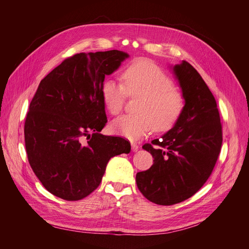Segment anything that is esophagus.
Listing matches in <instances>:
<instances>
[{
    "label": "esophagus",
    "instance_id": "1",
    "mask_svg": "<svg viewBox=\"0 0 249 249\" xmlns=\"http://www.w3.org/2000/svg\"><path fill=\"white\" fill-rule=\"evenodd\" d=\"M131 145H132V149H133V152H136V150H138L139 146H138L137 143L132 142V143H131Z\"/></svg>",
    "mask_w": 249,
    "mask_h": 249
}]
</instances>
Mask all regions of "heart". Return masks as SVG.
Here are the masks:
<instances>
[{"mask_svg":"<svg viewBox=\"0 0 249 249\" xmlns=\"http://www.w3.org/2000/svg\"><path fill=\"white\" fill-rule=\"evenodd\" d=\"M122 81L108 78L102 84V99L112 115L123 111L127 96L140 99L136 112L113 120L111 131L129 139H137L153 129L166 132L176 125L185 109V99L173 81L159 66L149 61L127 65Z\"/></svg>","mask_w":249,"mask_h":249,"instance_id":"obj_1","label":"heart"}]
</instances>
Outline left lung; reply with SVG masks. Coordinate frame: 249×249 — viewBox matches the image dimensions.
Returning a JSON list of instances; mask_svg holds the SVG:
<instances>
[{
  "label": "left lung",
  "instance_id": "left-lung-1",
  "mask_svg": "<svg viewBox=\"0 0 249 249\" xmlns=\"http://www.w3.org/2000/svg\"><path fill=\"white\" fill-rule=\"evenodd\" d=\"M185 109L176 125L142 148L154 164L137 172L139 191L161 206L182 202L205 185L219 157L222 125L214 95L194 67L183 61L175 66Z\"/></svg>",
  "mask_w": 249,
  "mask_h": 249
}]
</instances>
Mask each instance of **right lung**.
<instances>
[{"instance_id": "right-lung-1", "label": "right lung", "mask_w": 249, "mask_h": 249, "mask_svg": "<svg viewBox=\"0 0 249 249\" xmlns=\"http://www.w3.org/2000/svg\"><path fill=\"white\" fill-rule=\"evenodd\" d=\"M127 56L117 50L74 54L37 88L25 122L26 152L36 177L55 196H88L111 158L130 153L129 140L100 133L108 122L101 92L105 76Z\"/></svg>"}]
</instances>
